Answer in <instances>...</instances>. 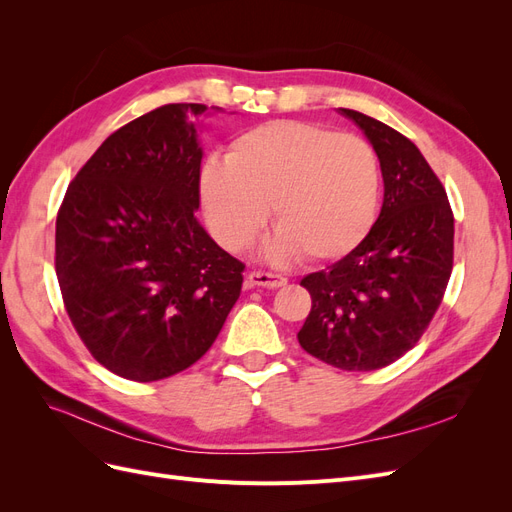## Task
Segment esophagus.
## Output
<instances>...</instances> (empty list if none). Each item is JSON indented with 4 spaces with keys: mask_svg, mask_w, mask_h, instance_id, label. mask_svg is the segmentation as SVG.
I'll use <instances>...</instances> for the list:
<instances>
[{
    "mask_svg": "<svg viewBox=\"0 0 512 512\" xmlns=\"http://www.w3.org/2000/svg\"><path fill=\"white\" fill-rule=\"evenodd\" d=\"M286 277L275 275V273H265V271H252L247 275V286H262V288H282L286 286Z\"/></svg>",
    "mask_w": 512,
    "mask_h": 512,
    "instance_id": "esophagus-1",
    "label": "esophagus"
}]
</instances>
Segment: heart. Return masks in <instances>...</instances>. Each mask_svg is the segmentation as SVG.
I'll use <instances>...</instances> for the list:
<instances>
[{
	"label": "heart",
	"mask_w": 512,
	"mask_h": 512,
	"mask_svg": "<svg viewBox=\"0 0 512 512\" xmlns=\"http://www.w3.org/2000/svg\"><path fill=\"white\" fill-rule=\"evenodd\" d=\"M380 164L365 138L318 123L273 119L241 132L226 162H209L200 198L209 228L243 250L267 222L275 262L303 254L327 262L352 252L376 218Z\"/></svg>",
	"instance_id": "obj_1"
}]
</instances>
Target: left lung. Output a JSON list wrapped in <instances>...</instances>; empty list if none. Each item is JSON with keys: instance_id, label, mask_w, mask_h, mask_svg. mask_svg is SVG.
<instances>
[{"instance_id": "obj_1", "label": "left lung", "mask_w": 512, "mask_h": 512, "mask_svg": "<svg viewBox=\"0 0 512 512\" xmlns=\"http://www.w3.org/2000/svg\"><path fill=\"white\" fill-rule=\"evenodd\" d=\"M337 113L374 147L384 200L348 256L301 280L312 312L297 339L337 369L371 371L414 348L440 307L453 269L455 220L440 179L410 138L350 108Z\"/></svg>"}]
</instances>
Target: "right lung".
<instances>
[{
    "instance_id": "obj_1",
    "label": "right lung",
    "mask_w": 512,
    "mask_h": 512,
    "mask_svg": "<svg viewBox=\"0 0 512 512\" xmlns=\"http://www.w3.org/2000/svg\"><path fill=\"white\" fill-rule=\"evenodd\" d=\"M205 111L166 104L113 132L57 215L66 312L94 359L126 380L153 382L194 365L241 294L243 262L196 220Z\"/></svg>"
}]
</instances>
